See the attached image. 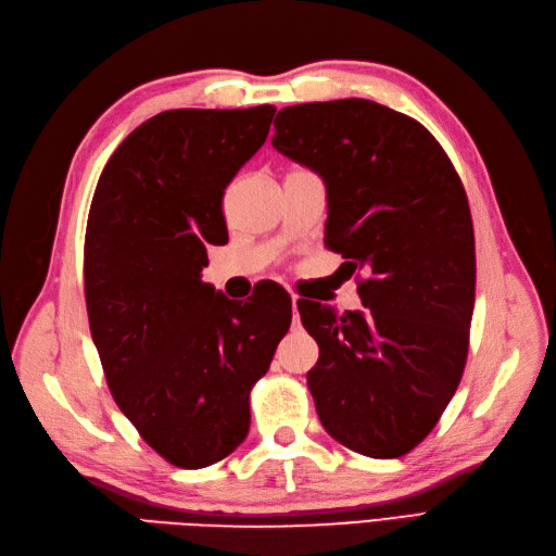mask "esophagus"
I'll return each instance as SVG.
<instances>
[{"instance_id":"34e87169","label":"esophagus","mask_w":556,"mask_h":556,"mask_svg":"<svg viewBox=\"0 0 556 556\" xmlns=\"http://www.w3.org/2000/svg\"><path fill=\"white\" fill-rule=\"evenodd\" d=\"M292 319H294V327H299V311H296V296L292 294Z\"/></svg>"}]
</instances>
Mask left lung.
Segmentation results:
<instances>
[{
  "label": "left lung",
  "instance_id": "1",
  "mask_svg": "<svg viewBox=\"0 0 556 556\" xmlns=\"http://www.w3.org/2000/svg\"><path fill=\"white\" fill-rule=\"evenodd\" d=\"M274 148L327 185L325 241L357 274L364 311L301 301L319 345L308 390L325 431L374 459L403 457L464 374L476 239L464 185L413 117L368 99L278 111Z\"/></svg>",
  "mask_w": 556,
  "mask_h": 556
}]
</instances>
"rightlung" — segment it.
I'll return each mask as SVG.
<instances>
[{
    "instance_id": "obj_1",
    "label": "right lung",
    "mask_w": 556,
    "mask_h": 556,
    "mask_svg": "<svg viewBox=\"0 0 556 556\" xmlns=\"http://www.w3.org/2000/svg\"><path fill=\"white\" fill-rule=\"evenodd\" d=\"M276 106L174 109L117 146L86 229V304L109 390L160 457L204 468L250 429V390L290 329L280 285L233 306L201 280L227 241L223 194L266 141Z\"/></svg>"
}]
</instances>
